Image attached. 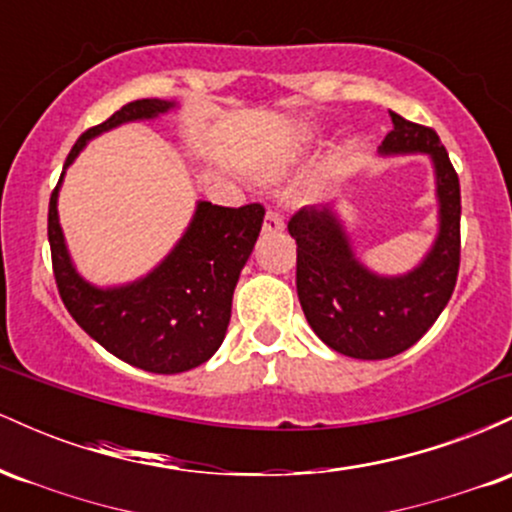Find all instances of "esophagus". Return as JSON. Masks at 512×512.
Here are the masks:
<instances>
[{"instance_id": "obj_1", "label": "esophagus", "mask_w": 512, "mask_h": 512, "mask_svg": "<svg viewBox=\"0 0 512 512\" xmlns=\"http://www.w3.org/2000/svg\"><path fill=\"white\" fill-rule=\"evenodd\" d=\"M284 216H281V211L276 209H269L267 216H264V233H279L284 231Z\"/></svg>"}]
</instances>
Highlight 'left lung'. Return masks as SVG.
Returning <instances> with one entry per match:
<instances>
[{
  "label": "left lung",
  "instance_id": "1",
  "mask_svg": "<svg viewBox=\"0 0 512 512\" xmlns=\"http://www.w3.org/2000/svg\"><path fill=\"white\" fill-rule=\"evenodd\" d=\"M383 154H428L436 168L438 238L409 274L380 276L356 260L332 207H303L291 216L296 289L305 320L330 349L363 361L407 351L448 305L460 272V178L436 129L390 113Z\"/></svg>",
  "mask_w": 512,
  "mask_h": 512
}]
</instances>
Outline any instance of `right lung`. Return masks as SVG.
I'll use <instances>...</instances> for the list:
<instances>
[{
  "instance_id": "right-lung-1",
  "label": "right lung",
  "mask_w": 512,
  "mask_h": 512,
  "mask_svg": "<svg viewBox=\"0 0 512 512\" xmlns=\"http://www.w3.org/2000/svg\"><path fill=\"white\" fill-rule=\"evenodd\" d=\"M170 108L175 103L161 98L122 105L76 139L64 170L72 166L88 139L122 122L151 120ZM64 170L50 195L48 240L57 291L76 325L113 356L149 373H185L209 361L226 337L240 269L260 236L262 204L231 209L199 202L185 236L154 272L134 284L98 289L81 279L64 245L57 219Z\"/></svg>"
}]
</instances>
